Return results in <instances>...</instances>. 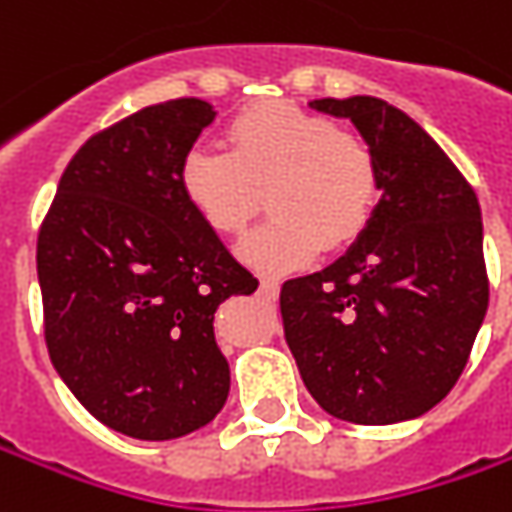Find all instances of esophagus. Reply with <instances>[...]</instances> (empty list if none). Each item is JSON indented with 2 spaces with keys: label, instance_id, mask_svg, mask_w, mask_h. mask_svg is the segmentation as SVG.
Returning <instances> with one entry per match:
<instances>
[{
  "label": "esophagus",
  "instance_id": "1",
  "mask_svg": "<svg viewBox=\"0 0 512 512\" xmlns=\"http://www.w3.org/2000/svg\"><path fill=\"white\" fill-rule=\"evenodd\" d=\"M259 293H262L265 299H276V296H279V282H276V279H262V282H259Z\"/></svg>",
  "mask_w": 512,
  "mask_h": 512
}]
</instances>
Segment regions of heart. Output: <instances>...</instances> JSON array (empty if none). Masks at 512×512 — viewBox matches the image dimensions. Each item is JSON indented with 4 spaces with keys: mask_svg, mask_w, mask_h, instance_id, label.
<instances>
[{
    "mask_svg": "<svg viewBox=\"0 0 512 512\" xmlns=\"http://www.w3.org/2000/svg\"><path fill=\"white\" fill-rule=\"evenodd\" d=\"M379 156L356 130L293 102H262L227 128V150L196 145L182 156L179 187L216 233H239L267 193L273 213L239 242V259L262 273L307 265L325 239H356L379 202Z\"/></svg>",
    "mask_w": 512,
    "mask_h": 512,
    "instance_id": "1",
    "label": "heart"
}]
</instances>
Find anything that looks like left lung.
I'll return each instance as SVG.
<instances>
[{
	"label": "left lung",
	"mask_w": 512,
	"mask_h": 512,
	"mask_svg": "<svg viewBox=\"0 0 512 512\" xmlns=\"http://www.w3.org/2000/svg\"><path fill=\"white\" fill-rule=\"evenodd\" d=\"M379 156V205L336 262L282 285L285 339L310 396L353 424L424 416L459 382L487 313L482 207L404 110L313 99Z\"/></svg>",
	"instance_id": "obj_1"
}]
</instances>
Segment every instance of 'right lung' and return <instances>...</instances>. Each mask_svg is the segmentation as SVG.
<instances>
[{
  "label": "right lung",
  "instance_id": "right-lung-1",
  "mask_svg": "<svg viewBox=\"0 0 512 512\" xmlns=\"http://www.w3.org/2000/svg\"><path fill=\"white\" fill-rule=\"evenodd\" d=\"M213 119L205 99H170L90 136L39 230L50 362L90 416L142 442L216 419L230 367L213 316L259 287L179 187Z\"/></svg>",
  "mask_w": 512,
  "mask_h": 512
}]
</instances>
